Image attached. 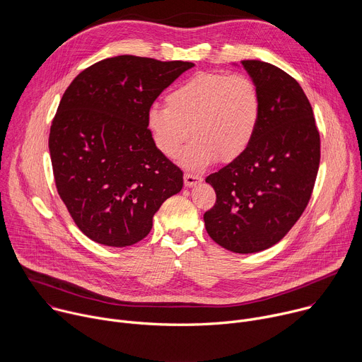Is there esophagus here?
I'll list each match as a JSON object with an SVG mask.
<instances>
[{
	"mask_svg": "<svg viewBox=\"0 0 362 362\" xmlns=\"http://www.w3.org/2000/svg\"><path fill=\"white\" fill-rule=\"evenodd\" d=\"M185 185L187 187H192V186H196L202 182V177L197 176V175H193V173H185Z\"/></svg>",
	"mask_w": 362,
	"mask_h": 362,
	"instance_id": "obj_1",
	"label": "esophagus"
}]
</instances>
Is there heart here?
I'll return each mask as SVG.
<instances>
[{"mask_svg":"<svg viewBox=\"0 0 362 362\" xmlns=\"http://www.w3.org/2000/svg\"><path fill=\"white\" fill-rule=\"evenodd\" d=\"M262 112L261 93L246 74L199 73L166 95V107L151 106L147 127L154 144L175 158L192 134L183 163L200 169L219 156L230 162L250 146Z\"/></svg>","mask_w":362,"mask_h":362,"instance_id":"b5f03b06","label":"heart"}]
</instances>
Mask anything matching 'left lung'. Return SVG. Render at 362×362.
<instances>
[{
    "instance_id": "left-lung-1",
    "label": "left lung",
    "mask_w": 362,
    "mask_h": 362,
    "mask_svg": "<svg viewBox=\"0 0 362 362\" xmlns=\"http://www.w3.org/2000/svg\"><path fill=\"white\" fill-rule=\"evenodd\" d=\"M262 100L247 150L206 177L216 203L203 215L209 236L236 253L278 243L311 199L321 159L314 112L299 83L274 64L243 60Z\"/></svg>"
}]
</instances>
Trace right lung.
I'll use <instances>...</instances> for the list:
<instances>
[{"instance_id": "obj_1", "label": "right lung", "mask_w": 362, "mask_h": 362, "mask_svg": "<svg viewBox=\"0 0 362 362\" xmlns=\"http://www.w3.org/2000/svg\"><path fill=\"white\" fill-rule=\"evenodd\" d=\"M193 66L117 56L81 71L63 94L49 129L51 165L69 214L91 240L137 243L182 190L183 172L154 144L147 112Z\"/></svg>"}]
</instances>
